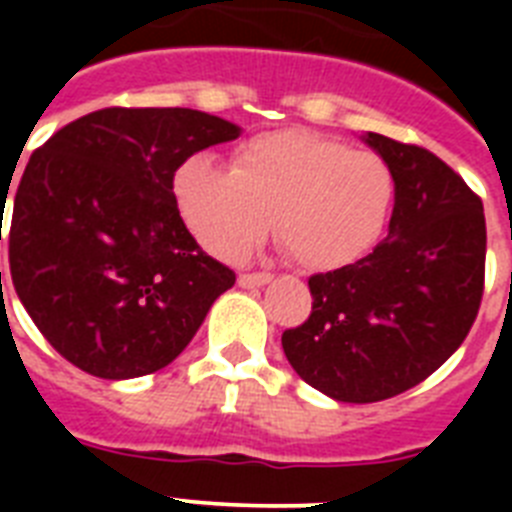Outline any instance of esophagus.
Wrapping results in <instances>:
<instances>
[{
    "instance_id": "34e87169",
    "label": "esophagus",
    "mask_w": 512,
    "mask_h": 512,
    "mask_svg": "<svg viewBox=\"0 0 512 512\" xmlns=\"http://www.w3.org/2000/svg\"><path fill=\"white\" fill-rule=\"evenodd\" d=\"M269 282H271V274H266V271H259V274H241V277H238V284L246 289L264 287V284Z\"/></svg>"
}]
</instances>
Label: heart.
<instances>
[{"instance_id": "obj_1", "label": "heart", "mask_w": 512, "mask_h": 512, "mask_svg": "<svg viewBox=\"0 0 512 512\" xmlns=\"http://www.w3.org/2000/svg\"><path fill=\"white\" fill-rule=\"evenodd\" d=\"M174 200L205 251L238 261L271 225L307 269L354 264L382 241L395 205V176L382 156L305 128L246 140L233 166L205 156L174 174Z\"/></svg>"}]
</instances>
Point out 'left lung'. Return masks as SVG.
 I'll return each instance as SVG.
<instances>
[{
	"instance_id": "8db88e82",
	"label": "left lung",
	"mask_w": 512,
	"mask_h": 512,
	"mask_svg": "<svg viewBox=\"0 0 512 512\" xmlns=\"http://www.w3.org/2000/svg\"><path fill=\"white\" fill-rule=\"evenodd\" d=\"M361 140L395 176L390 233L356 264L310 277V318L282 336L310 387L356 405L410 390L461 346L487 248L482 200L454 169L387 135Z\"/></svg>"
}]
</instances>
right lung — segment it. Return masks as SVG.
Wrapping results in <instances>:
<instances>
[{
	"label": "right lung",
	"mask_w": 512,
	"mask_h": 512,
	"mask_svg": "<svg viewBox=\"0 0 512 512\" xmlns=\"http://www.w3.org/2000/svg\"><path fill=\"white\" fill-rule=\"evenodd\" d=\"M238 135L235 122L187 107H107L30 156L7 233L12 284L45 341L81 372L164 369L235 284L184 225L174 171Z\"/></svg>",
	"instance_id": "1"
}]
</instances>
